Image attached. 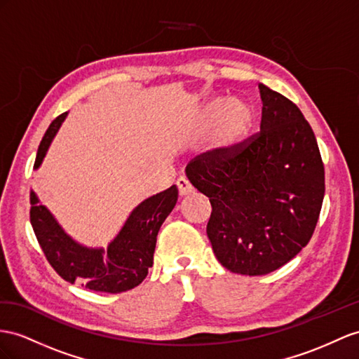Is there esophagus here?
I'll use <instances>...</instances> for the list:
<instances>
[{
	"label": "esophagus",
	"instance_id": "1",
	"mask_svg": "<svg viewBox=\"0 0 359 359\" xmlns=\"http://www.w3.org/2000/svg\"><path fill=\"white\" fill-rule=\"evenodd\" d=\"M176 185H177V188H179V194H180L182 197H185V196L191 194L192 189H194V188H192L191 183H189V180H188V179H185V177H180V179H177Z\"/></svg>",
	"mask_w": 359,
	"mask_h": 359
}]
</instances>
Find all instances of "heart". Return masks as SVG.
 Wrapping results in <instances>:
<instances>
[{
  "mask_svg": "<svg viewBox=\"0 0 359 359\" xmlns=\"http://www.w3.org/2000/svg\"><path fill=\"white\" fill-rule=\"evenodd\" d=\"M208 116L219 118L218 145L222 149H229L240 141L252 123L250 109L238 100L229 101L227 104L223 100H215L208 109Z\"/></svg>",
  "mask_w": 359,
  "mask_h": 359,
  "instance_id": "1",
  "label": "heart"
}]
</instances>
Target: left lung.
I'll use <instances>...</instances> for the list:
<instances>
[{
	"mask_svg": "<svg viewBox=\"0 0 359 359\" xmlns=\"http://www.w3.org/2000/svg\"><path fill=\"white\" fill-rule=\"evenodd\" d=\"M261 130L187 165L209 197L208 238L232 273L262 276L280 269L316 231L325 197V167L316 135L291 100L259 85Z\"/></svg>",
	"mask_w": 359,
	"mask_h": 359,
	"instance_id": "obj_1",
	"label": "left lung"
}]
</instances>
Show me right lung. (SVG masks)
Returning <instances> with one entry per match:
<instances>
[{"instance_id":"obj_1","label":"right lung","mask_w":359,"mask_h":359,"mask_svg":"<svg viewBox=\"0 0 359 359\" xmlns=\"http://www.w3.org/2000/svg\"><path fill=\"white\" fill-rule=\"evenodd\" d=\"M67 115L68 112L59 115L45 132L34 168H39ZM177 196V187L172 185L137 205L106 252L89 249L72 240L50 210L39 203L33 191L30 192V223L45 258L62 279L69 283L79 282L92 291L116 294L137 287L149 274L156 236L165 218L176 206Z\"/></svg>"}]
</instances>
